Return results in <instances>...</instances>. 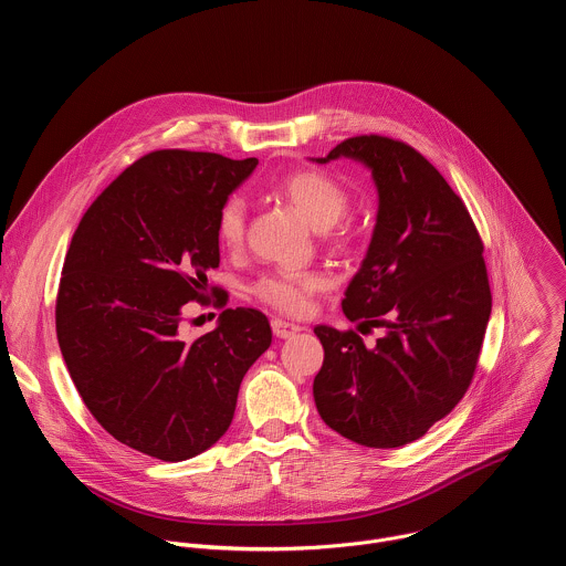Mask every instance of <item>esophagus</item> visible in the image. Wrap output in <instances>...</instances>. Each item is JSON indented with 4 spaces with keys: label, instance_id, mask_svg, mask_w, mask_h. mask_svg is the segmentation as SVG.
<instances>
[{
    "label": "esophagus",
    "instance_id": "esophagus-1",
    "mask_svg": "<svg viewBox=\"0 0 566 566\" xmlns=\"http://www.w3.org/2000/svg\"><path fill=\"white\" fill-rule=\"evenodd\" d=\"M271 327H273V334H275L277 338H291V336H295L297 332H302L300 325H295V322H289V319H284V317H273Z\"/></svg>",
    "mask_w": 566,
    "mask_h": 566
}]
</instances>
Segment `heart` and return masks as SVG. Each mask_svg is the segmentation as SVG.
Instances as JSON below:
<instances>
[{
    "mask_svg": "<svg viewBox=\"0 0 566 566\" xmlns=\"http://www.w3.org/2000/svg\"><path fill=\"white\" fill-rule=\"evenodd\" d=\"M275 192L322 237L334 244H347L352 232L340 219L349 208L347 190L327 172L322 170H293L282 177ZM247 234V201L241 197H228L217 214V239L228 251L241 247ZM327 284L325 273L319 271H282L264 275L255 282V295L286 313H302L315 291Z\"/></svg>",
    "mask_w": 566,
    "mask_h": 566,
    "instance_id": "heart-1",
    "label": "heart"
}]
</instances>
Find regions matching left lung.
I'll return each instance as SVG.
<instances>
[{"instance_id":"left-lung-1","label":"left lung","mask_w":566,"mask_h":566,"mask_svg":"<svg viewBox=\"0 0 566 566\" xmlns=\"http://www.w3.org/2000/svg\"><path fill=\"white\" fill-rule=\"evenodd\" d=\"M340 156L369 168L378 190L374 234L343 311L358 332L385 334L365 347L354 329L317 325L325 360L313 398L345 439L398 448L450 415L474 376L493 306L483 244L463 201L415 147L369 134L315 160Z\"/></svg>"}]
</instances>
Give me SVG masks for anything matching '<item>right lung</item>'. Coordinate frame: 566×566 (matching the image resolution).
Instances as JSON below:
<instances>
[{
    "label": "right lung",
    "mask_w": 566,
    "mask_h": 566,
    "mask_svg": "<svg viewBox=\"0 0 566 566\" xmlns=\"http://www.w3.org/2000/svg\"><path fill=\"white\" fill-rule=\"evenodd\" d=\"M255 168L258 158L149 151L90 206L66 251L55 332L71 380L114 439L154 459L214 446L241 378L271 347L269 317L241 306L192 343L179 336L184 306L219 266V208Z\"/></svg>",
    "instance_id": "add662e5"
}]
</instances>
